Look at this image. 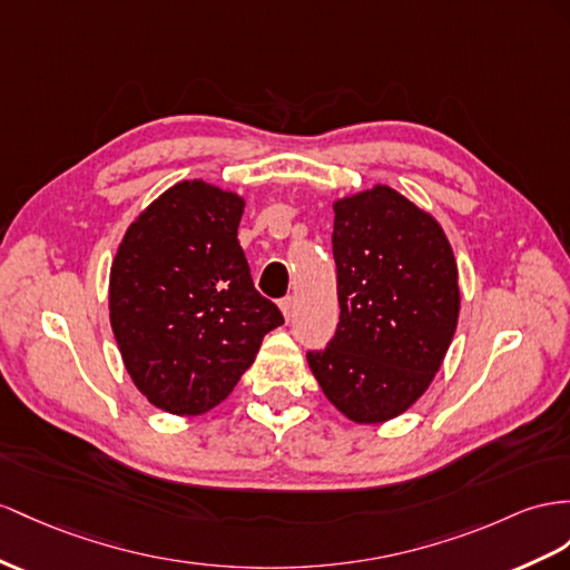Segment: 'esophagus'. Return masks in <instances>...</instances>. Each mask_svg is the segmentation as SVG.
<instances>
[{
	"label": "esophagus",
	"instance_id": "34e87169",
	"mask_svg": "<svg viewBox=\"0 0 570 570\" xmlns=\"http://www.w3.org/2000/svg\"><path fill=\"white\" fill-rule=\"evenodd\" d=\"M294 305H296L294 296H286V298L279 303V308H282V313H284V317H286V320L294 317Z\"/></svg>",
	"mask_w": 570,
	"mask_h": 570
}]
</instances>
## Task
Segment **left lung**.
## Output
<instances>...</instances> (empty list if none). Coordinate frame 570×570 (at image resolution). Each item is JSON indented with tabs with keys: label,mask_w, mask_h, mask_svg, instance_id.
Returning a JSON list of instances; mask_svg holds the SVG:
<instances>
[{
	"label": "left lung",
	"mask_w": 570,
	"mask_h": 570,
	"mask_svg": "<svg viewBox=\"0 0 570 570\" xmlns=\"http://www.w3.org/2000/svg\"><path fill=\"white\" fill-rule=\"evenodd\" d=\"M340 325L308 366L354 424L404 414L441 371L460 317L458 262L435 216L390 185L332 204Z\"/></svg>",
	"instance_id": "left-lung-1"
}]
</instances>
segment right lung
Returning <instances> with one entry per match:
<instances>
[{"instance_id": "add662e5", "label": "right lung", "mask_w": 570, "mask_h": 570, "mask_svg": "<svg viewBox=\"0 0 570 570\" xmlns=\"http://www.w3.org/2000/svg\"><path fill=\"white\" fill-rule=\"evenodd\" d=\"M245 199L207 180L158 195L112 257L110 327L132 383L156 410L199 416L253 366L284 325L262 298L238 243Z\"/></svg>"}]
</instances>
